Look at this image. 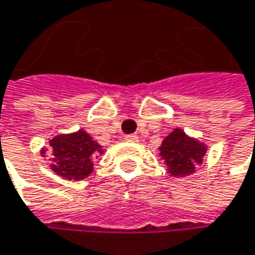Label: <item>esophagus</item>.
<instances>
[{
    "mask_svg": "<svg viewBox=\"0 0 255 255\" xmlns=\"http://www.w3.org/2000/svg\"><path fill=\"white\" fill-rule=\"evenodd\" d=\"M124 140L128 142H135V141H138V137H137V135H134V134H128V135L124 137Z\"/></svg>",
    "mask_w": 255,
    "mask_h": 255,
    "instance_id": "1",
    "label": "esophagus"
}]
</instances>
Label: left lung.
Listing matches in <instances>:
<instances>
[{
    "mask_svg": "<svg viewBox=\"0 0 255 255\" xmlns=\"http://www.w3.org/2000/svg\"><path fill=\"white\" fill-rule=\"evenodd\" d=\"M206 147L189 138L182 129H174L160 145V154L164 158L169 173L173 176H186L195 172V166L202 163Z\"/></svg>",
    "mask_w": 255,
    "mask_h": 255,
    "instance_id": "obj_1",
    "label": "left lung"
}]
</instances>
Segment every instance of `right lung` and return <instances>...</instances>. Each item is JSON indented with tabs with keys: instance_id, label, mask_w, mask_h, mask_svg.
<instances>
[{
	"instance_id": "add662e5",
	"label": "right lung",
	"mask_w": 255,
	"mask_h": 255,
	"mask_svg": "<svg viewBox=\"0 0 255 255\" xmlns=\"http://www.w3.org/2000/svg\"><path fill=\"white\" fill-rule=\"evenodd\" d=\"M49 150L53 172L70 180H81L89 176L94 170V158L104 153L102 147L82 129L52 138ZM44 153L43 150L41 154Z\"/></svg>"
}]
</instances>
